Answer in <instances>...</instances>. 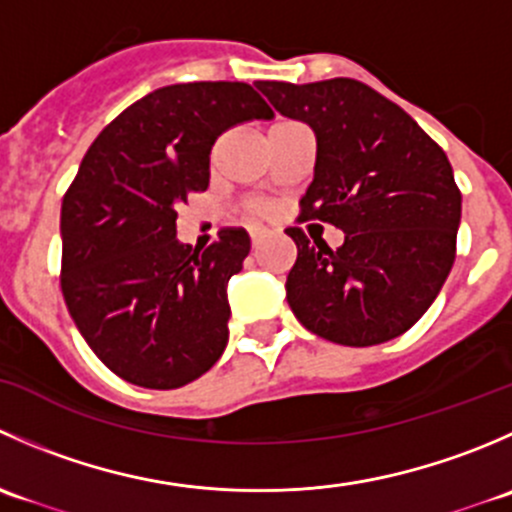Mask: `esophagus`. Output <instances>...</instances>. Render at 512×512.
Listing matches in <instances>:
<instances>
[{"label": "esophagus", "mask_w": 512, "mask_h": 512, "mask_svg": "<svg viewBox=\"0 0 512 512\" xmlns=\"http://www.w3.org/2000/svg\"><path fill=\"white\" fill-rule=\"evenodd\" d=\"M250 237H252V247L260 245V237H262V230H260V227H252V230H250Z\"/></svg>", "instance_id": "1"}]
</instances>
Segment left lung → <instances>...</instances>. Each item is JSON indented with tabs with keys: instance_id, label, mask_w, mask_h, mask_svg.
<instances>
[{
	"instance_id": "1",
	"label": "left lung",
	"mask_w": 512,
	"mask_h": 512,
	"mask_svg": "<svg viewBox=\"0 0 512 512\" xmlns=\"http://www.w3.org/2000/svg\"><path fill=\"white\" fill-rule=\"evenodd\" d=\"M282 116L317 138L299 220L344 232L332 250L287 227L294 317L317 337L374 347L411 329L441 292L461 225V190L446 153L394 101L354 79L257 81Z\"/></svg>"
}]
</instances>
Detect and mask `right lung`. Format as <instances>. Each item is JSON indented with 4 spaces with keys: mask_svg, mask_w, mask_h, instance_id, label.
Returning a JSON list of instances; mask_svg holds the SVG:
<instances>
[{
    "mask_svg": "<svg viewBox=\"0 0 512 512\" xmlns=\"http://www.w3.org/2000/svg\"><path fill=\"white\" fill-rule=\"evenodd\" d=\"M242 81L173 84L113 118L61 203V292L71 319L116 376L178 389L227 344V282L250 235L220 232L200 252L178 240V205L210 183V151L240 123L270 121Z\"/></svg>",
    "mask_w": 512,
    "mask_h": 512,
    "instance_id": "1",
    "label": "right lung"
}]
</instances>
